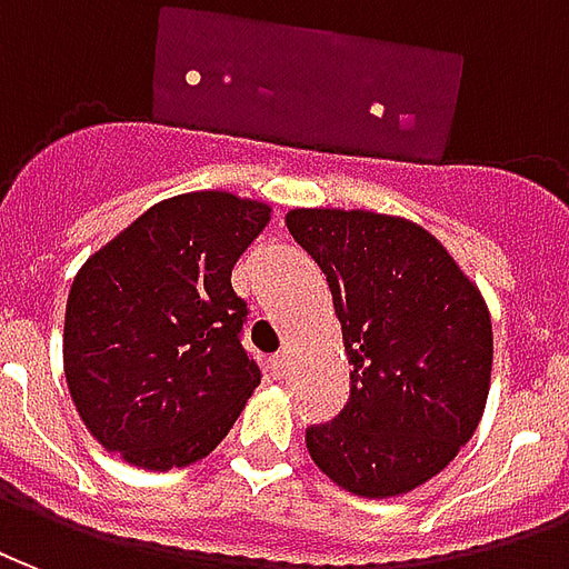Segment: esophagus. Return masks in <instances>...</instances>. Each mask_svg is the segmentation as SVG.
<instances>
[{"instance_id":"obj_1","label":"esophagus","mask_w":569,"mask_h":569,"mask_svg":"<svg viewBox=\"0 0 569 569\" xmlns=\"http://www.w3.org/2000/svg\"><path fill=\"white\" fill-rule=\"evenodd\" d=\"M290 370V355L288 351H281V355H276L272 358V372H276V379H284Z\"/></svg>"}]
</instances>
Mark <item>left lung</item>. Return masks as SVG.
<instances>
[{
    "instance_id": "obj_1",
    "label": "left lung",
    "mask_w": 569,
    "mask_h": 569,
    "mask_svg": "<svg viewBox=\"0 0 569 569\" xmlns=\"http://www.w3.org/2000/svg\"><path fill=\"white\" fill-rule=\"evenodd\" d=\"M290 236L327 276L351 397L306 430L330 482L367 500L416 491L482 421L495 330L479 284L421 223L367 209H290Z\"/></svg>"
}]
</instances>
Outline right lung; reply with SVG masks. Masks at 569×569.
<instances>
[{
	"mask_svg": "<svg viewBox=\"0 0 569 569\" xmlns=\"http://www.w3.org/2000/svg\"><path fill=\"white\" fill-rule=\"evenodd\" d=\"M272 206L230 190L160 199L87 257L66 300L63 372L102 449L178 470L218 449L260 385L230 276Z\"/></svg>",
	"mask_w": 569,
	"mask_h": 569,
	"instance_id": "add662e5",
	"label": "right lung"
}]
</instances>
